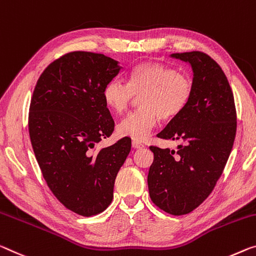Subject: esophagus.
I'll list each match as a JSON object with an SVG mask.
<instances>
[{
    "label": "esophagus",
    "instance_id": "esophagus-1",
    "mask_svg": "<svg viewBox=\"0 0 256 256\" xmlns=\"http://www.w3.org/2000/svg\"><path fill=\"white\" fill-rule=\"evenodd\" d=\"M132 147L134 148V149H141V148H144V146L141 144V142H139V141H136V140H133L132 141Z\"/></svg>",
    "mask_w": 256,
    "mask_h": 256
}]
</instances>
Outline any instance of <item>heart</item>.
<instances>
[{"mask_svg":"<svg viewBox=\"0 0 256 256\" xmlns=\"http://www.w3.org/2000/svg\"><path fill=\"white\" fill-rule=\"evenodd\" d=\"M192 77L160 62H142L130 70L128 84L112 80L104 88V101L115 114L128 108L136 96H141L138 112L122 120L117 132L136 141L146 140L156 126L158 118L170 120L184 110L192 99Z\"/></svg>","mask_w":256,"mask_h":256,"instance_id":"1","label":"heart"}]
</instances>
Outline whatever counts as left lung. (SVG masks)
Here are the masks:
<instances>
[{
  "label": "left lung",
  "mask_w": 256,
  "mask_h": 256,
  "mask_svg": "<svg viewBox=\"0 0 256 256\" xmlns=\"http://www.w3.org/2000/svg\"><path fill=\"white\" fill-rule=\"evenodd\" d=\"M172 56L192 64L194 92L184 110L157 136L184 144L176 152L150 146L148 189L158 208L184 216L210 196L222 176L236 136L237 112L228 78L216 60L202 51Z\"/></svg>",
  "instance_id": "obj_1"
}]
</instances>
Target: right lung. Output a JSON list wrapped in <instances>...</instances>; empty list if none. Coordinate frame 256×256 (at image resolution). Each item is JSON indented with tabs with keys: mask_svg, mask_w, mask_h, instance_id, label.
Returning <instances> with one entry per match:
<instances>
[{
	"mask_svg": "<svg viewBox=\"0 0 256 256\" xmlns=\"http://www.w3.org/2000/svg\"><path fill=\"white\" fill-rule=\"evenodd\" d=\"M120 70L104 54L68 52L44 70L30 100L28 130L42 176L56 200L82 216L108 208L131 150L128 136L94 149L115 128L102 93Z\"/></svg>",
	"mask_w": 256,
	"mask_h": 256,
	"instance_id": "right-lung-1",
	"label": "right lung"
}]
</instances>
